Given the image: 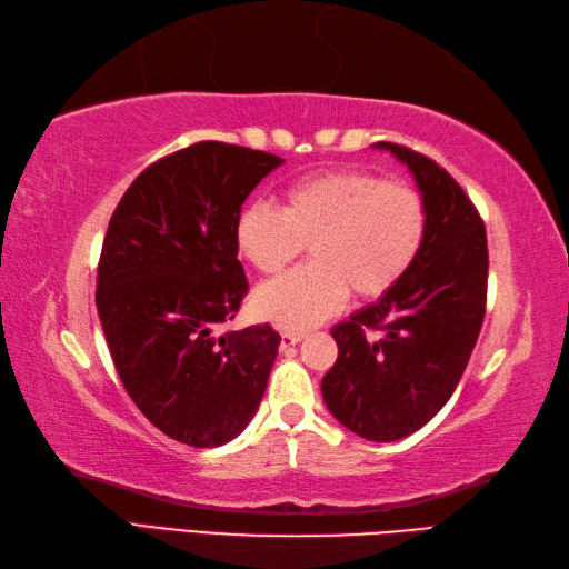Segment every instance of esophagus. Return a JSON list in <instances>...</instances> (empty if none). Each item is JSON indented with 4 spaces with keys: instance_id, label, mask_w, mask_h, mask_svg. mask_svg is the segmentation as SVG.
<instances>
[{
    "instance_id": "esophagus-1",
    "label": "esophagus",
    "mask_w": 569,
    "mask_h": 569,
    "mask_svg": "<svg viewBox=\"0 0 569 569\" xmlns=\"http://www.w3.org/2000/svg\"><path fill=\"white\" fill-rule=\"evenodd\" d=\"M300 340H303V332H283V336H281V350L293 348V345H298Z\"/></svg>"
}]
</instances>
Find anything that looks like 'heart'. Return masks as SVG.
Masks as SVG:
<instances>
[{
  "label": "heart",
  "instance_id": "b5f03b06",
  "mask_svg": "<svg viewBox=\"0 0 569 569\" xmlns=\"http://www.w3.org/2000/svg\"><path fill=\"white\" fill-rule=\"evenodd\" d=\"M427 237L425 199L402 182L365 170L303 177L283 192V209L253 202L233 227L239 253L273 276L310 243L313 263L253 293L259 318L308 330L355 298H380L402 281Z\"/></svg>",
  "mask_w": 569,
  "mask_h": 569
}]
</instances>
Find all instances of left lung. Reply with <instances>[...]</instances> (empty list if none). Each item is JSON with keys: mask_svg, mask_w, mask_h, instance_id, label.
Returning <instances> with one entry per match:
<instances>
[{"mask_svg": "<svg viewBox=\"0 0 569 569\" xmlns=\"http://www.w3.org/2000/svg\"><path fill=\"white\" fill-rule=\"evenodd\" d=\"M409 167L427 207V237L402 281L330 330L338 360L322 399L345 429L397 441L449 402L486 316L488 243L473 202L427 154L377 142Z\"/></svg>", "mask_w": 569, "mask_h": 569, "instance_id": "obj_1", "label": "left lung"}]
</instances>
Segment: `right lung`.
<instances>
[{
	"instance_id": "right-lung-1",
	"label": "right lung",
	"mask_w": 569,
	"mask_h": 569,
	"mask_svg": "<svg viewBox=\"0 0 569 569\" xmlns=\"http://www.w3.org/2000/svg\"><path fill=\"white\" fill-rule=\"evenodd\" d=\"M283 160L204 140L142 170L103 239L96 306L132 402L167 437L221 447L247 429L281 336L233 332L249 291L233 227L241 204Z\"/></svg>"
}]
</instances>
